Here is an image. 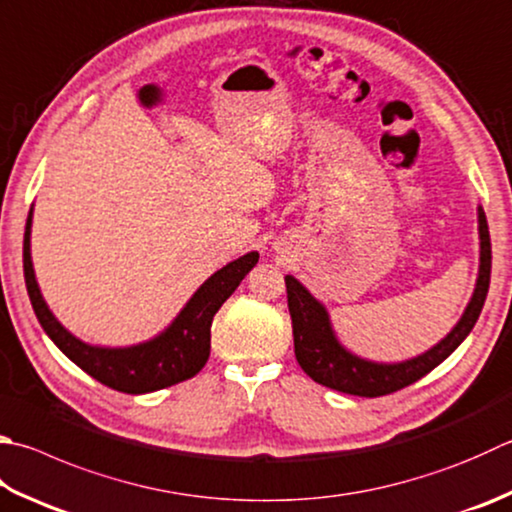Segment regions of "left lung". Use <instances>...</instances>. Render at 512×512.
Segmentation results:
<instances>
[{"label": "left lung", "instance_id": "1", "mask_svg": "<svg viewBox=\"0 0 512 512\" xmlns=\"http://www.w3.org/2000/svg\"><path fill=\"white\" fill-rule=\"evenodd\" d=\"M479 240H481L479 278H477L475 294H472L466 312L461 316V321L455 325V330H452L441 343L432 347V350L417 356V359H410L403 363H374V361L359 359V356L347 352L345 347L336 341L330 325V316H327L325 307L318 303L294 276H285L287 307H289V316H292L294 354H296L298 365H301L310 379L325 385V388L354 394V397H370V399L383 397V394H392L401 388H406V385L419 381L421 376H426L428 372L435 370L441 361H446L448 356L457 350L461 341H464L472 327H475L488 294L493 254H490V234H488L486 214L481 207H479Z\"/></svg>", "mask_w": 512, "mask_h": 512}]
</instances>
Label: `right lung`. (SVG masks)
I'll return each instance as SVG.
<instances>
[{
	"label": "right lung",
	"instance_id": "add662e5",
	"mask_svg": "<svg viewBox=\"0 0 512 512\" xmlns=\"http://www.w3.org/2000/svg\"><path fill=\"white\" fill-rule=\"evenodd\" d=\"M31 220L33 209L26 218L24 231V278L37 321L77 368L91 374L95 381H100L106 388L127 394H144L169 388V385L191 379L205 368L211 350V321H214V314L234 294V289L249 274V269L258 263V252H249L234 260V263L218 269L191 296V301L178 314L176 321L156 339L131 347H115V350H111V347H93L75 339L71 332H66L44 303L31 263Z\"/></svg>",
	"mask_w": 512,
	"mask_h": 512
}]
</instances>
